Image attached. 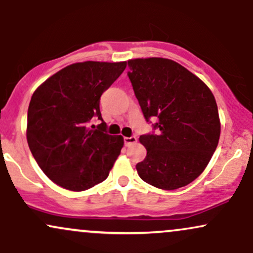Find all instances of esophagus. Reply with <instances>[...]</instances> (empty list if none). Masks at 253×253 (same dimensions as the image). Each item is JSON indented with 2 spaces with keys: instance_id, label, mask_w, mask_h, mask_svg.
Returning <instances> with one entry per match:
<instances>
[{
  "instance_id": "esophagus-1",
  "label": "esophagus",
  "mask_w": 253,
  "mask_h": 253,
  "mask_svg": "<svg viewBox=\"0 0 253 253\" xmlns=\"http://www.w3.org/2000/svg\"><path fill=\"white\" fill-rule=\"evenodd\" d=\"M124 140H125V145H126V146H130V145L136 143V136H125Z\"/></svg>"
}]
</instances>
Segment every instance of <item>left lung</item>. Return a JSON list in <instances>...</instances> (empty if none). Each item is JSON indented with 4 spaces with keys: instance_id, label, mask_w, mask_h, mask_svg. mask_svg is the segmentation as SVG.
Segmentation results:
<instances>
[{
    "instance_id": "8db88e82",
    "label": "left lung",
    "mask_w": 253,
    "mask_h": 253,
    "mask_svg": "<svg viewBox=\"0 0 253 253\" xmlns=\"http://www.w3.org/2000/svg\"><path fill=\"white\" fill-rule=\"evenodd\" d=\"M128 68L145 119H158L157 134L139 138L147 153L136 164L138 175L159 189L184 187L203 172L219 143L221 125L213 92L167 58L130 59Z\"/></svg>"
}]
</instances>
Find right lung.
Listing matches in <instances>:
<instances>
[{
  "label": "right lung",
  "mask_w": 253,
  "mask_h": 253,
  "mask_svg": "<svg viewBox=\"0 0 253 253\" xmlns=\"http://www.w3.org/2000/svg\"><path fill=\"white\" fill-rule=\"evenodd\" d=\"M126 62H83L66 66L38 86L27 115V143L40 169L72 191L103 182L124 146L106 132L100 97L126 69ZM97 116V127L88 126Z\"/></svg>",
  "instance_id": "add662e5"
}]
</instances>
